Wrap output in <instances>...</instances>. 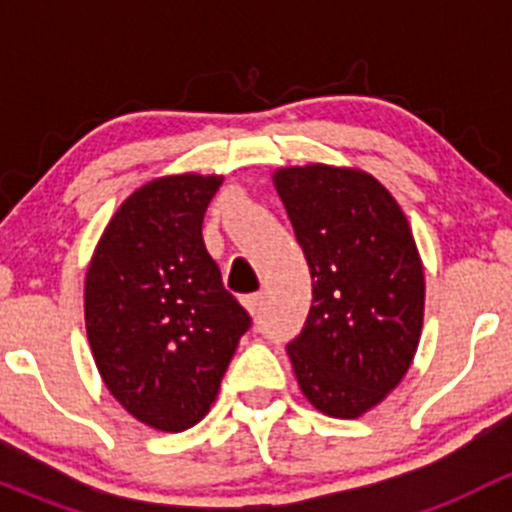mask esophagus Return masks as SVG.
<instances>
[{
  "label": "esophagus",
  "instance_id": "esophagus-1",
  "mask_svg": "<svg viewBox=\"0 0 512 512\" xmlns=\"http://www.w3.org/2000/svg\"><path fill=\"white\" fill-rule=\"evenodd\" d=\"M242 304L250 309V314H257V312H260V307H262V292L245 294V297H242Z\"/></svg>",
  "mask_w": 512,
  "mask_h": 512
}]
</instances>
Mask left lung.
I'll return each instance as SVG.
<instances>
[{
	"label": "left lung",
	"mask_w": 512,
	"mask_h": 512,
	"mask_svg": "<svg viewBox=\"0 0 512 512\" xmlns=\"http://www.w3.org/2000/svg\"><path fill=\"white\" fill-rule=\"evenodd\" d=\"M275 185L312 275V307L287 354L322 414L356 418L414 361L426 292L414 235L361 170L282 168Z\"/></svg>",
	"instance_id": "1"
}]
</instances>
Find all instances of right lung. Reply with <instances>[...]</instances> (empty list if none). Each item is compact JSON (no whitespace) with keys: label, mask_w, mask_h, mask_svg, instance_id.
Segmentation results:
<instances>
[{"label":"right lung","mask_w":512,"mask_h":512,"mask_svg":"<svg viewBox=\"0 0 512 512\" xmlns=\"http://www.w3.org/2000/svg\"><path fill=\"white\" fill-rule=\"evenodd\" d=\"M220 175H170L118 208L86 275V332L103 384L158 431L195 426L252 317L205 250Z\"/></svg>","instance_id":"add662e5"}]
</instances>
